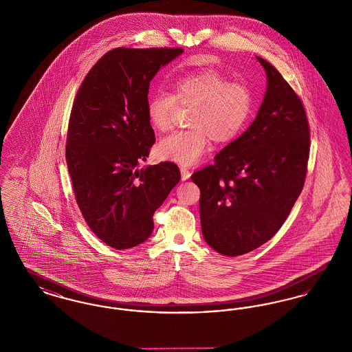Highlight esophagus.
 I'll return each mask as SVG.
<instances>
[{
	"mask_svg": "<svg viewBox=\"0 0 352 352\" xmlns=\"http://www.w3.org/2000/svg\"><path fill=\"white\" fill-rule=\"evenodd\" d=\"M181 174H182V181H186L191 177V171L187 168H181Z\"/></svg>",
	"mask_w": 352,
	"mask_h": 352,
	"instance_id": "esophagus-1",
	"label": "esophagus"
}]
</instances>
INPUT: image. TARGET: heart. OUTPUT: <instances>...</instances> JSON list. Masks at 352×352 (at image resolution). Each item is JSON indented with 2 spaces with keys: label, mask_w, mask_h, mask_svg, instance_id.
<instances>
[{
  "label": "heart",
  "mask_w": 352,
  "mask_h": 352,
  "mask_svg": "<svg viewBox=\"0 0 352 352\" xmlns=\"http://www.w3.org/2000/svg\"><path fill=\"white\" fill-rule=\"evenodd\" d=\"M171 94L157 91L148 101V118L158 132L173 125L178 107L190 108L186 132L166 135L157 145L161 160L181 165H194L210 146L211 138L226 144L241 133L253 115L254 98L244 83L231 82L218 69L187 72L171 80Z\"/></svg>",
  "instance_id": "heart-1"
}]
</instances>
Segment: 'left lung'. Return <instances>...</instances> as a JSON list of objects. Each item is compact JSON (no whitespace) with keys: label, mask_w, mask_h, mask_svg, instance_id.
<instances>
[{"label":"left lung","mask_w":352,"mask_h":352,"mask_svg":"<svg viewBox=\"0 0 352 352\" xmlns=\"http://www.w3.org/2000/svg\"><path fill=\"white\" fill-rule=\"evenodd\" d=\"M268 88L251 126L219 151L214 165L191 175L201 190V234L224 256L270 240L301 194L310 126L301 99L265 59Z\"/></svg>","instance_id":"8db88e82"}]
</instances>
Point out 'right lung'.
<instances>
[{"label": "right lung", "mask_w": 352, "mask_h": 352, "mask_svg": "<svg viewBox=\"0 0 352 352\" xmlns=\"http://www.w3.org/2000/svg\"><path fill=\"white\" fill-rule=\"evenodd\" d=\"M184 52L174 47L108 51L85 75L68 121L66 160L75 199L107 245L144 243L153 215L179 182L173 162L138 168L155 142L148 118L154 75Z\"/></svg>", "instance_id": "1"}]
</instances>
